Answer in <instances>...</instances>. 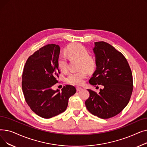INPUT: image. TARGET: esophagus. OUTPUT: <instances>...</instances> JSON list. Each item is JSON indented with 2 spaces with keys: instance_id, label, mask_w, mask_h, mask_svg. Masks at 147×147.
<instances>
[{
  "instance_id": "34e87169",
  "label": "esophagus",
  "mask_w": 147,
  "mask_h": 147,
  "mask_svg": "<svg viewBox=\"0 0 147 147\" xmlns=\"http://www.w3.org/2000/svg\"><path fill=\"white\" fill-rule=\"evenodd\" d=\"M82 89V88L81 87H79V86H77V87H76V89H77V91H78H78H80Z\"/></svg>"
}]
</instances>
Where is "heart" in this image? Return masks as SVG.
<instances>
[{"label": "heart", "mask_w": 147, "mask_h": 147, "mask_svg": "<svg viewBox=\"0 0 147 147\" xmlns=\"http://www.w3.org/2000/svg\"><path fill=\"white\" fill-rule=\"evenodd\" d=\"M68 57L71 59H76L80 61V68H85L87 70H92L95 67V61L90 56L88 49L81 43H76L68 46L67 48ZM59 68L61 71H65L68 67V58L65 53H60L57 59ZM88 75L85 69H82L78 72H71L68 74L66 81L73 84L80 85L83 82Z\"/></svg>", "instance_id": "obj_1"}]
</instances>
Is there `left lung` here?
<instances>
[{"mask_svg":"<svg viewBox=\"0 0 147 147\" xmlns=\"http://www.w3.org/2000/svg\"><path fill=\"white\" fill-rule=\"evenodd\" d=\"M96 68L89 82L101 84L99 94L88 89L90 96L85 101L88 110L98 117L106 119L119 114L129 102L133 91V78L126 58L113 46L96 42L93 49Z\"/></svg>","mask_w":147,"mask_h":147,"instance_id":"left-lung-1","label":"left lung"}]
</instances>
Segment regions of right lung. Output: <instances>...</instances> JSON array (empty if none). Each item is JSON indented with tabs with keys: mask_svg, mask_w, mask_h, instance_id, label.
<instances>
[{
	"mask_svg": "<svg viewBox=\"0 0 147 147\" xmlns=\"http://www.w3.org/2000/svg\"><path fill=\"white\" fill-rule=\"evenodd\" d=\"M60 47L49 44L27 59L22 76V89L27 104L34 113L49 119L65 111L69 97L76 92L74 86H64L62 91L52 86L60 74L57 59Z\"/></svg>",
	"mask_w": 147,
	"mask_h": 147,
	"instance_id": "1",
	"label": "right lung"
}]
</instances>
